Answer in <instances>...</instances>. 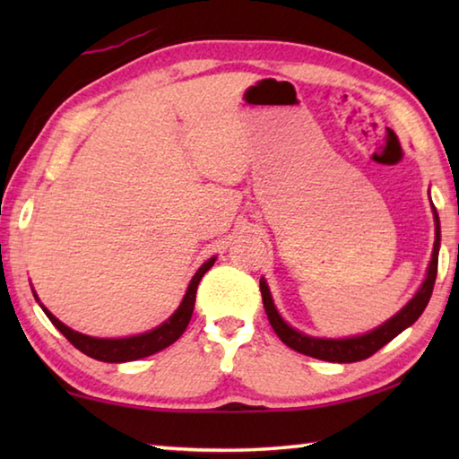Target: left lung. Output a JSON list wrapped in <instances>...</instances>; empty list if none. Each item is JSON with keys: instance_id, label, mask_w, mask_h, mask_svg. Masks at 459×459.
<instances>
[{"instance_id": "left-lung-1", "label": "left lung", "mask_w": 459, "mask_h": 459, "mask_svg": "<svg viewBox=\"0 0 459 459\" xmlns=\"http://www.w3.org/2000/svg\"><path fill=\"white\" fill-rule=\"evenodd\" d=\"M433 214H435L433 257L429 263V269H427V277L421 285V290L415 293V298L411 299L397 316H393L391 320L385 322L380 328L364 333V336L344 338V340H325V338L306 336V333L293 330L291 325H287L283 322V317L277 314L273 299H271L269 287L261 279L263 306H265L269 324H271V328L275 330L279 340H281L283 344H287L290 348H293L295 352L312 356V359H317V360L359 362V360L368 359V356L378 352L380 348L388 344V342H391L394 336H399L403 330L409 328V325L423 314V309L427 307V304H429V298L433 293L435 277H437V255H439V216H437V211H435V206H433Z\"/></svg>"}]
</instances>
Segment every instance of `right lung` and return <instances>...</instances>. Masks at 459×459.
I'll list each match as a JSON object with an SVG mask.
<instances>
[{"label": "right lung", "instance_id": "obj_1", "mask_svg": "<svg viewBox=\"0 0 459 459\" xmlns=\"http://www.w3.org/2000/svg\"><path fill=\"white\" fill-rule=\"evenodd\" d=\"M212 265H214V257L208 259L204 265L196 271V275L192 277L188 291H186L180 307L176 309V314L169 317L168 322L161 324L160 328L142 333V336L119 338V340L91 338V336H84V333H79V332L68 328V325L56 320V317H54L46 307H42V309H44V314L48 316V320L60 330L62 336L71 342L74 348H79L81 352L91 356V359L103 360V362H127V360L145 359V356L164 351V348H168L169 344H174V342L182 336L184 330L188 328L190 317L194 312V301H196L198 283Z\"/></svg>", "mask_w": 459, "mask_h": 459}]
</instances>
